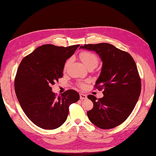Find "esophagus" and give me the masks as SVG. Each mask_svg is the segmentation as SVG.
<instances>
[{"mask_svg":"<svg viewBox=\"0 0 156 156\" xmlns=\"http://www.w3.org/2000/svg\"><path fill=\"white\" fill-rule=\"evenodd\" d=\"M79 96H80V99H81V100H86V99L87 98V96L86 94H84L83 93H80Z\"/></svg>","mask_w":156,"mask_h":156,"instance_id":"1","label":"esophagus"}]
</instances>
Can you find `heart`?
<instances>
[{
	"label": "heart",
	"instance_id": "obj_1",
	"mask_svg": "<svg viewBox=\"0 0 156 156\" xmlns=\"http://www.w3.org/2000/svg\"><path fill=\"white\" fill-rule=\"evenodd\" d=\"M80 58H81V60L84 64L85 65L87 68H88L90 66H96L98 63V56L93 53L89 51H84L80 54ZM69 62H67L66 64H65V68L67 67ZM80 87H84V84H80Z\"/></svg>",
	"mask_w": 156,
	"mask_h": 156
}]
</instances>
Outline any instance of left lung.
<instances>
[{
	"label": "left lung",
	"instance_id": "left-lung-1",
	"mask_svg": "<svg viewBox=\"0 0 156 156\" xmlns=\"http://www.w3.org/2000/svg\"><path fill=\"white\" fill-rule=\"evenodd\" d=\"M80 48L94 51L100 55L103 66L94 85L104 96L88 95L94 107L87 112L92 124L103 129L114 128L128 118L137 102L141 80L133 57L111 44H85Z\"/></svg>",
	"mask_w": 156,
	"mask_h": 156
}]
</instances>
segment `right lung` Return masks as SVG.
Listing matches in <instances>:
<instances>
[{"mask_svg":"<svg viewBox=\"0 0 156 156\" xmlns=\"http://www.w3.org/2000/svg\"><path fill=\"white\" fill-rule=\"evenodd\" d=\"M79 45H41L19 66L14 82L16 96L27 116L41 128L54 129L62 126L69 105L79 100L74 90H68L58 97L51 91V86L63 76L66 61Z\"/></svg>","mask_w":156,"mask_h":156,"instance_id":"1","label":"right lung"}]
</instances>
